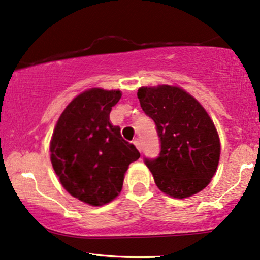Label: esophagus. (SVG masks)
Returning a JSON list of instances; mask_svg holds the SVG:
<instances>
[{"instance_id": "obj_1", "label": "esophagus", "mask_w": 260, "mask_h": 260, "mask_svg": "<svg viewBox=\"0 0 260 260\" xmlns=\"http://www.w3.org/2000/svg\"><path fill=\"white\" fill-rule=\"evenodd\" d=\"M133 144L136 145V147L138 148V150L141 151V143H140V140H139V139H136V140H133Z\"/></svg>"}]
</instances>
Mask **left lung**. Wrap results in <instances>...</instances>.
<instances>
[{
	"instance_id": "8db88e82",
	"label": "left lung",
	"mask_w": 260,
	"mask_h": 260,
	"mask_svg": "<svg viewBox=\"0 0 260 260\" xmlns=\"http://www.w3.org/2000/svg\"><path fill=\"white\" fill-rule=\"evenodd\" d=\"M138 99L160 141L158 157L145 158L159 190L176 199L200 192L220 159L219 134L208 113L179 86H141Z\"/></svg>"
}]
</instances>
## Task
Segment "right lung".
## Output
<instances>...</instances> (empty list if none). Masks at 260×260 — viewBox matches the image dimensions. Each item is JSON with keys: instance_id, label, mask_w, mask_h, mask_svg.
<instances>
[{"instance_id": "1", "label": "right lung", "mask_w": 260, "mask_h": 260, "mask_svg": "<svg viewBox=\"0 0 260 260\" xmlns=\"http://www.w3.org/2000/svg\"><path fill=\"white\" fill-rule=\"evenodd\" d=\"M120 90L92 88L69 103L55 124L51 162L61 185L82 202L103 206L122 189L124 174L140 153L110 123Z\"/></svg>"}]
</instances>
